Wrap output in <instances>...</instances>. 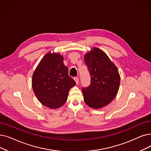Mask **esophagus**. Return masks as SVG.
I'll return each mask as SVG.
<instances>
[{"instance_id":"1","label":"esophagus","mask_w":151,"mask_h":151,"mask_svg":"<svg viewBox=\"0 0 151 151\" xmlns=\"http://www.w3.org/2000/svg\"><path fill=\"white\" fill-rule=\"evenodd\" d=\"M74 80H75L76 83L78 84V83H79V78H78V77H75L74 78Z\"/></svg>"}]
</instances>
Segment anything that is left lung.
I'll return each mask as SVG.
<instances>
[{
  "mask_svg": "<svg viewBox=\"0 0 151 151\" xmlns=\"http://www.w3.org/2000/svg\"><path fill=\"white\" fill-rule=\"evenodd\" d=\"M84 62L91 77L89 86L82 89L84 101L91 108H102L117 94L120 83L119 71L107 54L97 47L86 54Z\"/></svg>",
  "mask_w": 151,
  "mask_h": 151,
  "instance_id": "obj_1",
  "label": "left lung"
}]
</instances>
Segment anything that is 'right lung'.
Wrapping results in <instances>:
<instances>
[{
    "label": "right lung",
    "instance_id": "1",
    "mask_svg": "<svg viewBox=\"0 0 151 151\" xmlns=\"http://www.w3.org/2000/svg\"><path fill=\"white\" fill-rule=\"evenodd\" d=\"M60 54L49 52L38 64L32 78V86L38 101L50 109L62 106L68 92L76 84L68 75Z\"/></svg>",
    "mask_w": 151,
    "mask_h": 151
}]
</instances>
